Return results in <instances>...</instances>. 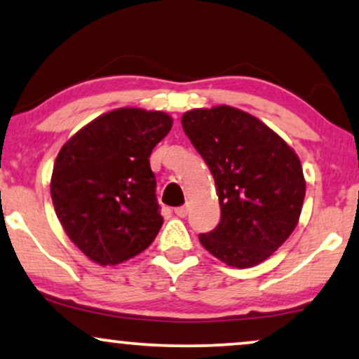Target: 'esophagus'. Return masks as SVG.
Masks as SVG:
<instances>
[{"label":"esophagus","instance_id":"34e87169","mask_svg":"<svg viewBox=\"0 0 359 359\" xmlns=\"http://www.w3.org/2000/svg\"><path fill=\"white\" fill-rule=\"evenodd\" d=\"M175 214L178 217H184L186 214H188V208L186 206H180V208H175Z\"/></svg>","mask_w":359,"mask_h":359}]
</instances>
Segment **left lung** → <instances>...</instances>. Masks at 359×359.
I'll return each instance as SVG.
<instances>
[{
    "label": "left lung",
    "mask_w": 359,
    "mask_h": 359,
    "mask_svg": "<svg viewBox=\"0 0 359 359\" xmlns=\"http://www.w3.org/2000/svg\"><path fill=\"white\" fill-rule=\"evenodd\" d=\"M181 123L219 196V224L199 234V242L231 267L264 262L299 222L305 199L299 156L267 125L234 107L189 110Z\"/></svg>",
    "instance_id": "8db88e82"
}]
</instances>
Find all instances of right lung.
<instances>
[{
	"label": "right lung",
	"mask_w": 359,
	"mask_h": 359,
	"mask_svg": "<svg viewBox=\"0 0 359 359\" xmlns=\"http://www.w3.org/2000/svg\"><path fill=\"white\" fill-rule=\"evenodd\" d=\"M171 125L163 111L117 109L60 148L50 178L55 214L94 262L122 264L156 237L163 217L148 158Z\"/></svg>",
	"instance_id": "1"
}]
</instances>
